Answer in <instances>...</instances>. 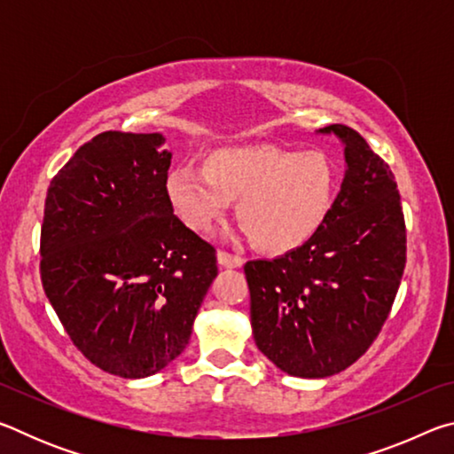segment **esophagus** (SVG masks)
<instances>
[{"instance_id":"obj_1","label":"esophagus","mask_w":454,"mask_h":454,"mask_svg":"<svg viewBox=\"0 0 454 454\" xmlns=\"http://www.w3.org/2000/svg\"><path fill=\"white\" fill-rule=\"evenodd\" d=\"M218 264L224 266V268H240L244 264V258L236 256V254H230V252H226V250H220L218 252Z\"/></svg>"}]
</instances>
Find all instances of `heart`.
<instances>
[{
  "instance_id": "heart-1",
  "label": "heart",
  "mask_w": 454,
  "mask_h": 454,
  "mask_svg": "<svg viewBox=\"0 0 454 454\" xmlns=\"http://www.w3.org/2000/svg\"><path fill=\"white\" fill-rule=\"evenodd\" d=\"M336 192L334 164L325 152L278 145H226L206 153L204 168L170 172L166 194L188 228L206 232L230 202L252 246L282 254L325 224Z\"/></svg>"
}]
</instances>
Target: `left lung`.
<instances>
[{
    "mask_svg": "<svg viewBox=\"0 0 454 454\" xmlns=\"http://www.w3.org/2000/svg\"><path fill=\"white\" fill-rule=\"evenodd\" d=\"M344 145L347 172L325 224L274 260H250L256 347L282 372L326 379L364 355L393 309L406 264L395 174L355 129H318Z\"/></svg>",
    "mask_w": 454,
    "mask_h": 454,
    "instance_id": "left-lung-1",
    "label": "left lung"
}]
</instances>
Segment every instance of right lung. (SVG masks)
I'll list each match as a JSON object with an SVG mask.
<instances>
[{
    "label": "right lung",
    "instance_id": "1",
    "mask_svg": "<svg viewBox=\"0 0 454 454\" xmlns=\"http://www.w3.org/2000/svg\"><path fill=\"white\" fill-rule=\"evenodd\" d=\"M162 134L104 132L74 153L45 196V296L91 364L121 379L180 356L216 250L176 216Z\"/></svg>",
    "mask_w": 454,
    "mask_h": 454
}]
</instances>
